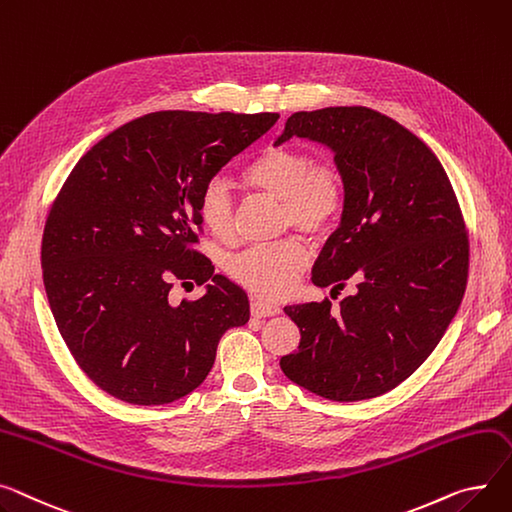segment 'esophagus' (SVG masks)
Wrapping results in <instances>:
<instances>
[{"label":"esophagus","mask_w":512,"mask_h":512,"mask_svg":"<svg viewBox=\"0 0 512 512\" xmlns=\"http://www.w3.org/2000/svg\"><path fill=\"white\" fill-rule=\"evenodd\" d=\"M280 313V306L274 302H267V300H253L251 302V315L261 319V317H274Z\"/></svg>","instance_id":"34e87169"}]
</instances>
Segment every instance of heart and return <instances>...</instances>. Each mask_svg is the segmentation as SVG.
I'll return each mask as SVG.
<instances>
[{
    "mask_svg": "<svg viewBox=\"0 0 512 512\" xmlns=\"http://www.w3.org/2000/svg\"><path fill=\"white\" fill-rule=\"evenodd\" d=\"M243 185L259 195L280 201V228L321 238L342 216L346 181L342 170L298 146H267L245 170ZM197 216L218 241L234 238V203L220 181H210L197 199ZM309 263V251L290 236L274 245L253 247L234 255L228 276L245 290L263 298L286 296Z\"/></svg>",
    "mask_w": 512,
    "mask_h": 512,
    "instance_id": "heart-1",
    "label": "heart"
}]
</instances>
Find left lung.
<instances>
[{"label":"left lung","instance_id":"left-lung-1","mask_svg":"<svg viewBox=\"0 0 512 512\" xmlns=\"http://www.w3.org/2000/svg\"><path fill=\"white\" fill-rule=\"evenodd\" d=\"M292 135L329 146L346 181L342 224L313 282L356 294L333 309L286 306L300 344L280 366L296 385L333 401L383 395L414 374L445 335L467 286L469 234L434 152L395 119L366 107L288 117Z\"/></svg>","mask_w":512,"mask_h":512}]
</instances>
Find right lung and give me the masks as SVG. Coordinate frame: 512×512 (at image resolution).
I'll return each instance as SVG.
<instances>
[{
  "label": "right lung",
  "mask_w": 512,
  "mask_h": 512,
  "mask_svg": "<svg viewBox=\"0 0 512 512\" xmlns=\"http://www.w3.org/2000/svg\"><path fill=\"white\" fill-rule=\"evenodd\" d=\"M278 113L158 111L94 144L49 210L41 265L63 342L86 377L133 405L197 389L220 337L249 321L247 294L197 251V199ZM213 286L175 307V283Z\"/></svg>",
  "instance_id": "1"
}]
</instances>
